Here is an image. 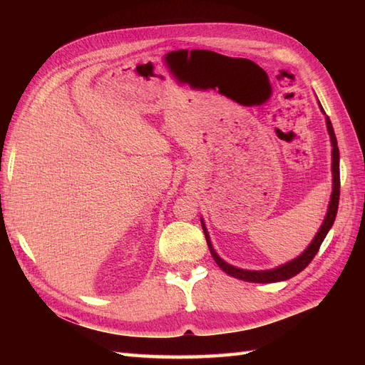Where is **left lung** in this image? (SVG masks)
<instances>
[{
  "instance_id": "1",
  "label": "left lung",
  "mask_w": 365,
  "mask_h": 365,
  "mask_svg": "<svg viewBox=\"0 0 365 365\" xmlns=\"http://www.w3.org/2000/svg\"><path fill=\"white\" fill-rule=\"evenodd\" d=\"M323 109V108H322ZM324 113V109H323ZM326 123H327V129H329V135H330V141H332V172H334V190H332V196H330V202H329V210L327 215L324 217V222L322 225V228L318 230L317 236L314 237L312 244L306 248V251L298 256L297 259L282 264V267L275 268V269H269V271H247V269H240L233 267V264H228L227 262H224L220 259L216 251L212 247V242H210L207 230L202 224V230L204 235L207 239V245L210 248V252L215 259V262L219 264V268L225 271L228 275H233L236 279L245 280V282H251V283H274V282H282V280H288L294 275H297L298 272H302L309 263L312 262V259L315 257V254L318 252L319 247H322L324 237L327 236L329 230L332 228L335 217H336V212H338V202H339V149H338V141L335 137L334 132V126L330 123V118L326 117ZM202 222V220H201Z\"/></svg>"
}]
</instances>
